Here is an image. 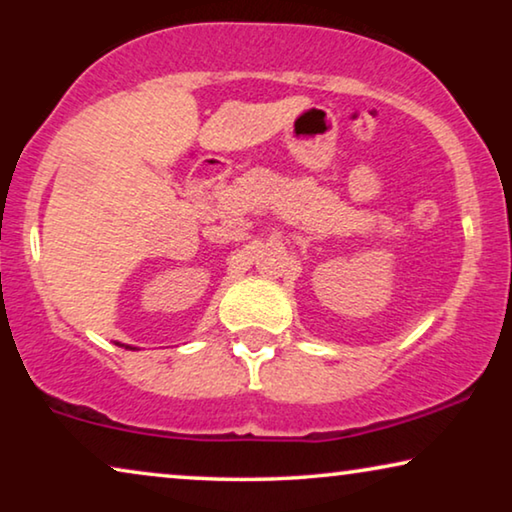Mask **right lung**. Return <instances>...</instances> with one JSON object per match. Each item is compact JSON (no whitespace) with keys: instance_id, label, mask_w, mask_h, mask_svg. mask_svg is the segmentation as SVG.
<instances>
[{"instance_id":"right-lung-1","label":"right lung","mask_w":512,"mask_h":512,"mask_svg":"<svg viewBox=\"0 0 512 512\" xmlns=\"http://www.w3.org/2000/svg\"><path fill=\"white\" fill-rule=\"evenodd\" d=\"M121 347H125V349H137V347H130V345H121Z\"/></svg>"}]
</instances>
